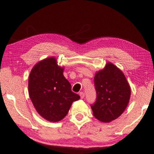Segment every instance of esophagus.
Returning <instances> with one entry per match:
<instances>
[{
  "label": "esophagus",
  "mask_w": 154,
  "mask_h": 154,
  "mask_svg": "<svg viewBox=\"0 0 154 154\" xmlns=\"http://www.w3.org/2000/svg\"><path fill=\"white\" fill-rule=\"evenodd\" d=\"M79 96L81 97V98L83 99V98H84V97H85V94L82 91V92H80V93H79Z\"/></svg>",
  "instance_id": "1"
}]
</instances>
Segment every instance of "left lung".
<instances>
[{
    "mask_svg": "<svg viewBox=\"0 0 154 154\" xmlns=\"http://www.w3.org/2000/svg\"><path fill=\"white\" fill-rule=\"evenodd\" d=\"M96 99L91 108L99 121L109 122L121 115L127 108L131 88L125 75L112 63L97 72L94 77Z\"/></svg>",
    "mask_w": 154,
    "mask_h": 154,
    "instance_id": "1",
    "label": "left lung"
}]
</instances>
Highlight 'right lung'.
<instances>
[{
    "instance_id": "add662e5",
    "label": "right lung",
    "mask_w": 154,
    "mask_h": 154,
    "mask_svg": "<svg viewBox=\"0 0 154 154\" xmlns=\"http://www.w3.org/2000/svg\"><path fill=\"white\" fill-rule=\"evenodd\" d=\"M29 95L40 115L48 121L58 122L67 114L72 103L80 98L71 91L63 75V68L50 57L39 62L31 71Z\"/></svg>"
}]
</instances>
